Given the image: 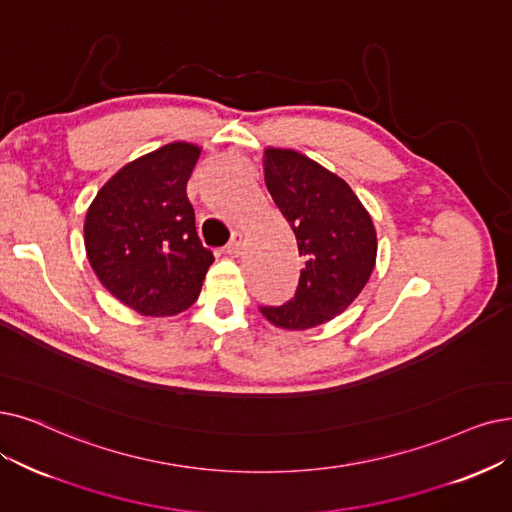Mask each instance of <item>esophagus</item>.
I'll list each match as a JSON object with an SVG mask.
<instances>
[{
	"mask_svg": "<svg viewBox=\"0 0 512 512\" xmlns=\"http://www.w3.org/2000/svg\"><path fill=\"white\" fill-rule=\"evenodd\" d=\"M241 248H243V235L241 233H233V237H231L227 248H224V252H227L229 256H239Z\"/></svg>",
	"mask_w": 512,
	"mask_h": 512,
	"instance_id": "1",
	"label": "esophagus"
}]
</instances>
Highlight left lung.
Listing matches in <instances>:
<instances>
[{
	"label": "left lung",
	"instance_id": "1",
	"mask_svg": "<svg viewBox=\"0 0 512 512\" xmlns=\"http://www.w3.org/2000/svg\"><path fill=\"white\" fill-rule=\"evenodd\" d=\"M264 182L304 258L296 296L260 313L281 330H311L349 309L376 267L370 212L334 172L292 149H264Z\"/></svg>",
	"mask_w": 512,
	"mask_h": 512
}]
</instances>
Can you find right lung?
Returning <instances> with one entry per match:
<instances>
[{"mask_svg": "<svg viewBox=\"0 0 512 512\" xmlns=\"http://www.w3.org/2000/svg\"><path fill=\"white\" fill-rule=\"evenodd\" d=\"M201 147L170 142L126 163L90 203L84 243L100 283L136 313L170 317L197 300L214 262L187 197Z\"/></svg>", "mask_w": 512, "mask_h": 512, "instance_id": "right-lung-1", "label": "right lung"}]
</instances>
